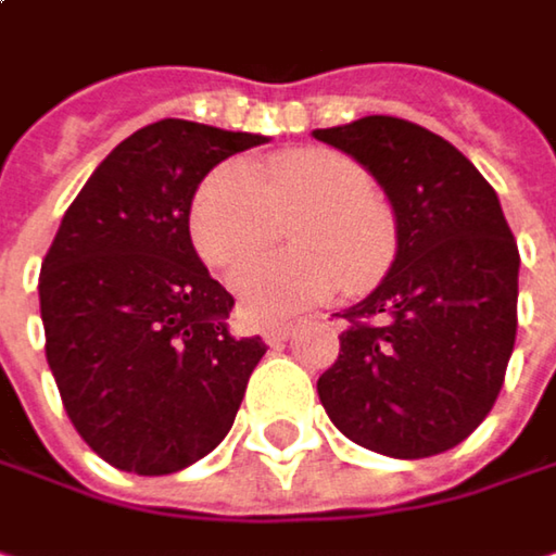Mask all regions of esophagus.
<instances>
[{"label":"esophagus","mask_w":556,"mask_h":556,"mask_svg":"<svg viewBox=\"0 0 556 556\" xmlns=\"http://www.w3.org/2000/svg\"><path fill=\"white\" fill-rule=\"evenodd\" d=\"M261 334H264L267 344H282V341H289V338L295 334V328H292V325H267Z\"/></svg>","instance_id":"1"}]
</instances>
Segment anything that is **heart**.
<instances>
[{
    "label": "heart",
    "instance_id": "obj_1",
    "mask_svg": "<svg viewBox=\"0 0 556 556\" xmlns=\"http://www.w3.org/2000/svg\"><path fill=\"white\" fill-rule=\"evenodd\" d=\"M299 251L270 254L235 274L244 312L270 321L308 308L331 292H364L383 277L395 254V222L374 195V179L357 161L305 148L277 154L261 167L231 161L195 186L189 238L212 267H235L264 251L289 218Z\"/></svg>",
    "mask_w": 556,
    "mask_h": 556
}]
</instances>
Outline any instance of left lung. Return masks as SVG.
Returning a JSON list of instances; mask_svg holds the SVG:
<instances>
[{
	"label": "left lung",
	"instance_id": "8db88e82",
	"mask_svg": "<svg viewBox=\"0 0 556 556\" xmlns=\"http://www.w3.org/2000/svg\"><path fill=\"white\" fill-rule=\"evenodd\" d=\"M383 186L395 261L341 318L318 377L354 444L418 460L460 444L493 408L518 328V248L496 189L454 144L392 115L312 131Z\"/></svg>",
	"mask_w": 556,
	"mask_h": 556
}]
</instances>
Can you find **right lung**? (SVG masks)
I'll list each match as a JSON object with an SVG mask.
<instances>
[{
    "label": "right lung",
    "mask_w": 556,
    "mask_h": 556,
    "mask_svg": "<svg viewBox=\"0 0 556 556\" xmlns=\"http://www.w3.org/2000/svg\"><path fill=\"white\" fill-rule=\"evenodd\" d=\"M264 135L164 118L125 138L66 208L41 264L45 351L79 438L138 477L222 444L267 344L228 331L189 202L205 173Z\"/></svg>",
    "instance_id": "obj_1"
}]
</instances>
